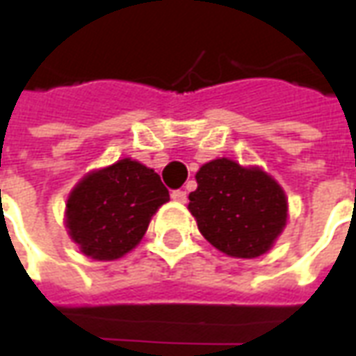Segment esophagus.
<instances>
[{
	"mask_svg": "<svg viewBox=\"0 0 356 356\" xmlns=\"http://www.w3.org/2000/svg\"><path fill=\"white\" fill-rule=\"evenodd\" d=\"M171 198H173L175 202H181V204H185L186 193H185V191H173V193H171Z\"/></svg>",
	"mask_w": 356,
	"mask_h": 356,
	"instance_id": "1",
	"label": "esophagus"
}]
</instances>
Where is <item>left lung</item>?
I'll list each match as a JSON object with an SVG mask.
<instances>
[{"instance_id": "8db88e82", "label": "left lung", "mask_w": 356, "mask_h": 356, "mask_svg": "<svg viewBox=\"0 0 356 356\" xmlns=\"http://www.w3.org/2000/svg\"><path fill=\"white\" fill-rule=\"evenodd\" d=\"M196 183L188 209L202 236L231 257L267 254L288 219L282 186L259 168H242L229 158L204 163Z\"/></svg>"}]
</instances>
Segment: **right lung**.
<instances>
[{
  "instance_id": "1",
  "label": "right lung",
  "mask_w": 356,
  "mask_h": 356,
  "mask_svg": "<svg viewBox=\"0 0 356 356\" xmlns=\"http://www.w3.org/2000/svg\"><path fill=\"white\" fill-rule=\"evenodd\" d=\"M168 200L170 193L154 170L124 158L74 186L66 202V229L81 254L112 261L139 244Z\"/></svg>"
}]
</instances>
